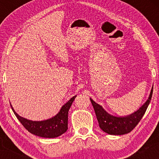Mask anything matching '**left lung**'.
I'll use <instances>...</instances> for the list:
<instances>
[{"instance_id": "8db88e82", "label": "left lung", "mask_w": 159, "mask_h": 159, "mask_svg": "<svg viewBox=\"0 0 159 159\" xmlns=\"http://www.w3.org/2000/svg\"><path fill=\"white\" fill-rule=\"evenodd\" d=\"M152 91L153 87L151 89L148 99L138 110L134 111L132 114L124 116H116L110 114L101 105L90 98V99L93 106L98 125L102 130L112 135H122L132 131L145 114L151 101Z\"/></svg>"}]
</instances>
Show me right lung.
Segmentation results:
<instances>
[{
    "label": "right lung",
    "mask_w": 159,
    "mask_h": 159,
    "mask_svg": "<svg viewBox=\"0 0 159 159\" xmlns=\"http://www.w3.org/2000/svg\"><path fill=\"white\" fill-rule=\"evenodd\" d=\"M75 97L74 96L64 104L55 116L41 121H33L19 116L10 105L16 117L29 132L42 138H54L61 136L68 129L69 110Z\"/></svg>",
    "instance_id": "right-lung-1"
}]
</instances>
